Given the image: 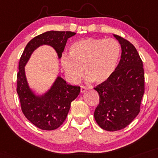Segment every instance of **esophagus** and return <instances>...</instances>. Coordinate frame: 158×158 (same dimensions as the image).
Returning <instances> with one entry per match:
<instances>
[{"label":"esophagus","instance_id":"1","mask_svg":"<svg viewBox=\"0 0 158 158\" xmlns=\"http://www.w3.org/2000/svg\"><path fill=\"white\" fill-rule=\"evenodd\" d=\"M87 90V88L86 87L81 86V93H85V92H86Z\"/></svg>","mask_w":158,"mask_h":158}]
</instances>
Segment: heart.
<instances>
[{
	"instance_id": "1",
	"label": "heart",
	"mask_w": 158,
	"mask_h": 158,
	"mask_svg": "<svg viewBox=\"0 0 158 158\" xmlns=\"http://www.w3.org/2000/svg\"><path fill=\"white\" fill-rule=\"evenodd\" d=\"M70 56L61 59V65L69 81L77 83L85 73L88 81L107 82L118 64L121 47L115 39L87 38L73 43Z\"/></svg>"
}]
</instances>
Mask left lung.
I'll use <instances>...</instances> for the list:
<instances>
[{
	"instance_id": "obj_1",
	"label": "left lung",
	"mask_w": 158,
	"mask_h": 158,
	"mask_svg": "<svg viewBox=\"0 0 158 158\" xmlns=\"http://www.w3.org/2000/svg\"><path fill=\"white\" fill-rule=\"evenodd\" d=\"M113 36L121 45L120 62L109 80L94 88L99 95L95 120L110 132L122 130L135 118L144 94L143 62L138 51L128 40Z\"/></svg>"
}]
</instances>
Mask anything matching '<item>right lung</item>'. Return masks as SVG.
I'll list each match as a JSON object with an SVG mask.
<instances>
[{
	"label": "right lung",
	"instance_id": "add662e5",
	"mask_svg": "<svg viewBox=\"0 0 158 158\" xmlns=\"http://www.w3.org/2000/svg\"><path fill=\"white\" fill-rule=\"evenodd\" d=\"M76 33L72 31H50L34 37L28 42L19 62L18 93L21 109L30 122L41 130H54L63 123L69 112L71 104L80 93V87L68 85L57 76L50 88L37 94L28 85L25 66L36 49L49 45L54 49L58 59L62 57L68 38Z\"/></svg>",
	"mask_w": 158,
	"mask_h": 158
}]
</instances>
